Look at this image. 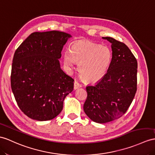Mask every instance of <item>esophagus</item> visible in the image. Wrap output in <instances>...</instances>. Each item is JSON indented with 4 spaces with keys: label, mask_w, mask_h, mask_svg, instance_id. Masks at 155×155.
Wrapping results in <instances>:
<instances>
[{
    "label": "esophagus",
    "mask_w": 155,
    "mask_h": 155,
    "mask_svg": "<svg viewBox=\"0 0 155 155\" xmlns=\"http://www.w3.org/2000/svg\"><path fill=\"white\" fill-rule=\"evenodd\" d=\"M81 87V85L79 83L78 81H74V89L75 90V89H78L79 88Z\"/></svg>",
    "instance_id": "obj_1"
}]
</instances>
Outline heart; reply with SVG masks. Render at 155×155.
Listing matches in <instances>:
<instances>
[{
    "mask_svg": "<svg viewBox=\"0 0 155 155\" xmlns=\"http://www.w3.org/2000/svg\"><path fill=\"white\" fill-rule=\"evenodd\" d=\"M112 58L107 47L82 40L72 44L70 50L63 53V62L68 69L79 62L78 71L85 81L95 83L106 75Z\"/></svg>",
    "mask_w": 155,
    "mask_h": 155,
    "instance_id": "b5f03b06",
    "label": "heart"
}]
</instances>
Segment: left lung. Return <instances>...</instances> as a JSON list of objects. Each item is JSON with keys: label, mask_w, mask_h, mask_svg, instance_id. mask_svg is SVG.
<instances>
[{"label": "left lung", "mask_w": 155, "mask_h": 155, "mask_svg": "<svg viewBox=\"0 0 155 155\" xmlns=\"http://www.w3.org/2000/svg\"><path fill=\"white\" fill-rule=\"evenodd\" d=\"M112 45V57L106 75L87 85L84 112L92 121L104 124L122 116L137 91V62L126 45L110 37H102Z\"/></svg>", "instance_id": "8db88e82"}]
</instances>
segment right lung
I'll use <instances>...</instances> for the list:
<instances>
[{
    "mask_svg": "<svg viewBox=\"0 0 155 155\" xmlns=\"http://www.w3.org/2000/svg\"><path fill=\"white\" fill-rule=\"evenodd\" d=\"M70 37L58 31L34 32L15 51L11 87L19 108L29 118H54L73 91L74 80L64 72L58 60Z\"/></svg>",
    "mask_w": 155,
    "mask_h": 155,
    "instance_id": "obj_1",
    "label": "right lung"
}]
</instances>
